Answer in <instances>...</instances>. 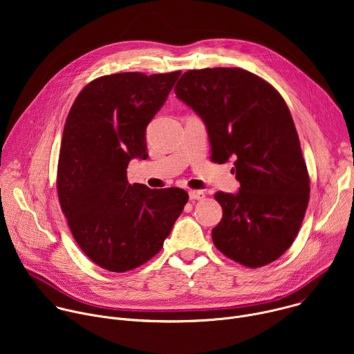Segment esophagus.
Returning a JSON list of instances; mask_svg holds the SVG:
<instances>
[{"label":"esophagus","mask_w":354,"mask_h":354,"mask_svg":"<svg viewBox=\"0 0 354 354\" xmlns=\"http://www.w3.org/2000/svg\"><path fill=\"white\" fill-rule=\"evenodd\" d=\"M189 197L190 200H203L206 197V193L203 190H190Z\"/></svg>","instance_id":"1"}]
</instances>
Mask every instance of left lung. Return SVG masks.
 I'll return each mask as SVG.
<instances>
[{
    "instance_id": "1",
    "label": "left lung",
    "mask_w": 354,
    "mask_h": 354,
    "mask_svg": "<svg viewBox=\"0 0 354 354\" xmlns=\"http://www.w3.org/2000/svg\"><path fill=\"white\" fill-rule=\"evenodd\" d=\"M176 96L205 122L212 161L234 158L238 193L217 192L223 218L216 248L230 259L261 268L294 242L310 200V176L298 134L281 95L242 68L186 71Z\"/></svg>"
}]
</instances>
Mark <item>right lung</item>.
Listing matches in <instances>:
<instances>
[{
	"label": "right lung",
	"mask_w": 354,
	"mask_h": 354,
	"mask_svg": "<svg viewBox=\"0 0 354 354\" xmlns=\"http://www.w3.org/2000/svg\"><path fill=\"white\" fill-rule=\"evenodd\" d=\"M180 71L119 73L91 81L67 116L57 193L70 231L84 254L109 272L141 266L161 250L187 203L179 187L127 182L133 158H147L145 129Z\"/></svg>",
	"instance_id": "add662e5"
}]
</instances>
